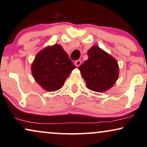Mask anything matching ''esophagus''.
Segmentation results:
<instances>
[{"label": "esophagus", "instance_id": "obj_1", "mask_svg": "<svg viewBox=\"0 0 147 147\" xmlns=\"http://www.w3.org/2000/svg\"><path fill=\"white\" fill-rule=\"evenodd\" d=\"M81 63H82V61L80 59L77 60V61H76V62H75V65L77 66V67H78V66H80V65H81Z\"/></svg>", "mask_w": 147, "mask_h": 147}]
</instances>
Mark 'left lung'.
I'll list each match as a JSON object with an SVG mask.
<instances>
[{
    "instance_id": "1",
    "label": "left lung",
    "mask_w": 147,
    "mask_h": 147,
    "mask_svg": "<svg viewBox=\"0 0 147 147\" xmlns=\"http://www.w3.org/2000/svg\"><path fill=\"white\" fill-rule=\"evenodd\" d=\"M88 59L79 69L90 90L102 92L112 87L118 78L119 68L116 60L98 46L88 51Z\"/></svg>"
}]
</instances>
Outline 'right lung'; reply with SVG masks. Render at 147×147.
Returning a JSON list of instances; mask_svg holds the SVG:
<instances>
[{"instance_id":"right-lung-1","label":"right lung","mask_w":147,"mask_h":147,"mask_svg":"<svg viewBox=\"0 0 147 147\" xmlns=\"http://www.w3.org/2000/svg\"><path fill=\"white\" fill-rule=\"evenodd\" d=\"M76 66L61 45H54L36 55L31 66L35 81L47 91L59 90Z\"/></svg>"}]
</instances>
